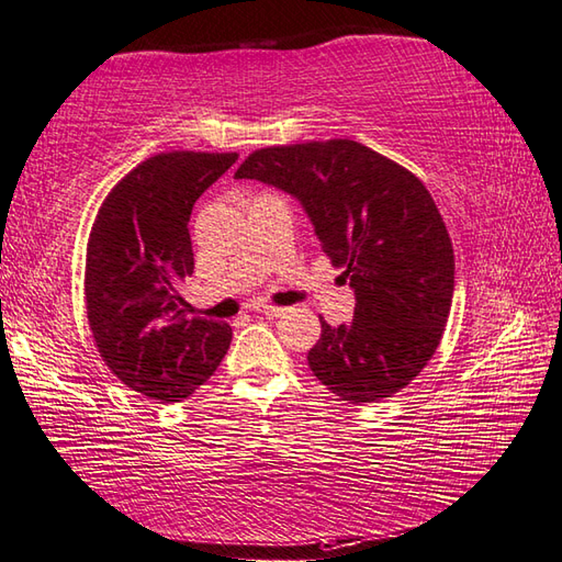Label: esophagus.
I'll list each match as a JSON object with an SVG mask.
<instances>
[{"instance_id": "esophagus-1", "label": "esophagus", "mask_w": 562, "mask_h": 562, "mask_svg": "<svg viewBox=\"0 0 562 562\" xmlns=\"http://www.w3.org/2000/svg\"><path fill=\"white\" fill-rule=\"evenodd\" d=\"M252 312L268 316V318H278V316L284 314V310H280V306H270V304H266V302H258L256 306H252Z\"/></svg>"}]
</instances>
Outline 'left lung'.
I'll use <instances>...</instances> for the list:
<instances>
[{"instance_id": "8db88e82", "label": "left lung", "mask_w": 562, "mask_h": 562, "mask_svg": "<svg viewBox=\"0 0 562 562\" xmlns=\"http://www.w3.org/2000/svg\"><path fill=\"white\" fill-rule=\"evenodd\" d=\"M236 180L288 192L310 216L340 280L356 294L353 322L328 326L310 350L318 382L350 404L406 387L431 356L453 302V246L419 178L348 138L250 153Z\"/></svg>"}]
</instances>
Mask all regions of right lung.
<instances>
[{
  "label": "right lung",
  "instance_id": "obj_1",
  "mask_svg": "<svg viewBox=\"0 0 562 562\" xmlns=\"http://www.w3.org/2000/svg\"><path fill=\"white\" fill-rule=\"evenodd\" d=\"M236 153H160L121 180L87 244L85 300L99 353L143 397L187 400L214 375L231 326L190 318L180 290L192 278V206Z\"/></svg>",
  "mask_w": 562,
  "mask_h": 562
}]
</instances>
